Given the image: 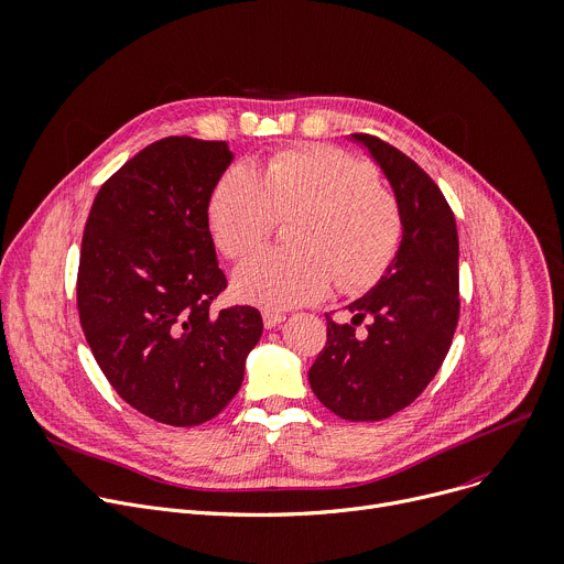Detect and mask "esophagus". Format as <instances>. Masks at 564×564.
I'll list each match as a JSON object with an SVG mask.
<instances>
[{"mask_svg":"<svg viewBox=\"0 0 564 564\" xmlns=\"http://www.w3.org/2000/svg\"><path fill=\"white\" fill-rule=\"evenodd\" d=\"M262 322H265V328H274L281 322H285V315L283 313H274V311H265V313H262Z\"/></svg>","mask_w":564,"mask_h":564,"instance_id":"1","label":"esophagus"}]
</instances>
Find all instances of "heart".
<instances>
[{"mask_svg":"<svg viewBox=\"0 0 564 564\" xmlns=\"http://www.w3.org/2000/svg\"><path fill=\"white\" fill-rule=\"evenodd\" d=\"M367 161L328 144L283 149L260 170L224 172L208 199L217 249L242 260L290 219V249L258 253L236 272L242 302L292 308L322 299L333 281L345 292L377 283L397 256L403 224L394 195Z\"/></svg>","mask_w":564,"mask_h":564,"instance_id":"obj_1","label":"heart"}]
</instances>
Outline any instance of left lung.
I'll use <instances>...</instances> for the list:
<instances>
[{"mask_svg": "<svg viewBox=\"0 0 564 564\" xmlns=\"http://www.w3.org/2000/svg\"><path fill=\"white\" fill-rule=\"evenodd\" d=\"M392 185L401 245L386 274L347 306L351 322L326 315V347L308 381L337 417L379 422L415 401L452 347L460 315L458 229L435 181L397 147L354 133ZM368 319L366 333L355 330Z\"/></svg>", "mask_w": 564, "mask_h": 564, "instance_id": "obj_1", "label": "left lung"}]
</instances>
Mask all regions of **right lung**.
Wrapping results in <instances>:
<instances>
[{"instance_id":"1","label":"right lung","mask_w":564,"mask_h":564,"mask_svg":"<svg viewBox=\"0 0 564 564\" xmlns=\"http://www.w3.org/2000/svg\"><path fill=\"white\" fill-rule=\"evenodd\" d=\"M234 154L221 140L170 135L144 147L93 202L77 306L108 383L170 426L213 420L240 390L262 317L210 311L227 288L208 229V199Z\"/></svg>"}]
</instances>
